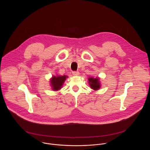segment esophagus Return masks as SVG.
Listing matches in <instances>:
<instances>
[{
	"label": "esophagus",
	"mask_w": 150,
	"mask_h": 150,
	"mask_svg": "<svg viewBox=\"0 0 150 150\" xmlns=\"http://www.w3.org/2000/svg\"><path fill=\"white\" fill-rule=\"evenodd\" d=\"M72 73H73V74L74 76H79V74H80V73H79L78 71H73L72 72Z\"/></svg>",
	"instance_id": "obj_1"
}]
</instances>
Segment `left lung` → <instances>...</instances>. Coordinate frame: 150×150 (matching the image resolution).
<instances>
[{"label":"left lung","instance_id":"8db88e82","mask_svg":"<svg viewBox=\"0 0 150 150\" xmlns=\"http://www.w3.org/2000/svg\"><path fill=\"white\" fill-rule=\"evenodd\" d=\"M88 83L89 86L92 89L95 91L99 89L100 88V83L99 81V78H93L89 77L88 78Z\"/></svg>","mask_w":150,"mask_h":150}]
</instances>
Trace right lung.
Here are the masks:
<instances>
[{"label":"right lung","mask_w":150,"mask_h":150,"mask_svg":"<svg viewBox=\"0 0 150 150\" xmlns=\"http://www.w3.org/2000/svg\"><path fill=\"white\" fill-rule=\"evenodd\" d=\"M68 76H53L50 80V84L52 86V89L54 91H58L61 89L64 81Z\"/></svg>","instance_id":"1"}]
</instances>
